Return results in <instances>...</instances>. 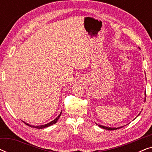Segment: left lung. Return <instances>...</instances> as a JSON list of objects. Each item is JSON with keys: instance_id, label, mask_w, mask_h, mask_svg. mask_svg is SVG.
<instances>
[{"instance_id": "obj_1", "label": "left lung", "mask_w": 152, "mask_h": 152, "mask_svg": "<svg viewBox=\"0 0 152 152\" xmlns=\"http://www.w3.org/2000/svg\"><path fill=\"white\" fill-rule=\"evenodd\" d=\"M145 96H146V93H145ZM145 99H146L145 98ZM140 113H139L138 115H140ZM137 117H138V116H137ZM97 125H98V126H99V127H101V128L104 129L110 130V131H111V130H115V129H120V128H122V126H120V127H117V128H116V127H108V126H103V125H100V124H97Z\"/></svg>"}]
</instances>
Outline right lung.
Masks as SVG:
<instances>
[{"instance_id": "right-lung-1", "label": "right lung", "mask_w": 152, "mask_h": 152, "mask_svg": "<svg viewBox=\"0 0 152 152\" xmlns=\"http://www.w3.org/2000/svg\"><path fill=\"white\" fill-rule=\"evenodd\" d=\"M61 115V113H59V115L57 116V118H55V120H53V121H51L50 122H48V123H47V124H43V125H39V126H34V125H31V124H28V123H26V122H25V123H26L27 125H28L29 126H30V127H33V128H36V129H44V128H46V127H48V126H51V125H53V124H55L56 122H57V120H58V119H59V117H60V115Z\"/></svg>"}]
</instances>
